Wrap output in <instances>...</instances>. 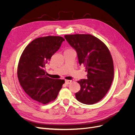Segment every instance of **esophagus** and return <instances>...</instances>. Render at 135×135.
<instances>
[{
	"instance_id": "34e87169",
	"label": "esophagus",
	"mask_w": 135,
	"mask_h": 135,
	"mask_svg": "<svg viewBox=\"0 0 135 135\" xmlns=\"http://www.w3.org/2000/svg\"><path fill=\"white\" fill-rule=\"evenodd\" d=\"M71 80H65V83H66V84H69L71 83Z\"/></svg>"
}]
</instances>
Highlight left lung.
Masks as SVG:
<instances>
[{"label": "left lung", "mask_w": 135, "mask_h": 135, "mask_svg": "<svg viewBox=\"0 0 135 135\" xmlns=\"http://www.w3.org/2000/svg\"><path fill=\"white\" fill-rule=\"evenodd\" d=\"M65 38L76 51L80 65L87 72V79L78 81L80 90L75 93L80 103L92 105L107 93L114 78V64L108 48L91 34L66 35Z\"/></svg>", "instance_id": "obj_1"}]
</instances>
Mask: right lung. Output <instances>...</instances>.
Segmentation results:
<instances>
[{"label": "right lung", "mask_w": 135, "mask_h": 135, "mask_svg": "<svg viewBox=\"0 0 135 135\" xmlns=\"http://www.w3.org/2000/svg\"><path fill=\"white\" fill-rule=\"evenodd\" d=\"M62 36L38 38L28 44L20 57L17 76L23 91L33 100L43 104L54 101L65 83L64 80L47 76L46 65L57 51Z\"/></svg>", "instance_id": "add662e5"}]
</instances>
